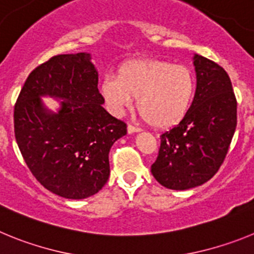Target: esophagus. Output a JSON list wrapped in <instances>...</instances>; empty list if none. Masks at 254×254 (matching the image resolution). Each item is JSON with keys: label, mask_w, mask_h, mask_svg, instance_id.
Instances as JSON below:
<instances>
[{"label": "esophagus", "mask_w": 254, "mask_h": 254, "mask_svg": "<svg viewBox=\"0 0 254 254\" xmlns=\"http://www.w3.org/2000/svg\"><path fill=\"white\" fill-rule=\"evenodd\" d=\"M141 129L138 128V127H133V126H131L129 125L128 127H127V132H128L129 134H132V133H136V132H140Z\"/></svg>", "instance_id": "1"}]
</instances>
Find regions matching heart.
I'll list each match as a JSON object with an SVG mask.
<instances>
[{"label":"heart","mask_w":254,"mask_h":254,"mask_svg":"<svg viewBox=\"0 0 254 254\" xmlns=\"http://www.w3.org/2000/svg\"><path fill=\"white\" fill-rule=\"evenodd\" d=\"M188 67L169 61L138 60L122 64L117 77L107 76L100 94L114 116H122L137 98L138 111L155 128H169L187 114L194 95Z\"/></svg>","instance_id":"b5f03b06"}]
</instances>
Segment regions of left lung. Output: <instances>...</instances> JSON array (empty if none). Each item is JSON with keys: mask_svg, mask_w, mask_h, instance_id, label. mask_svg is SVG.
Returning <instances> with one entry per match:
<instances>
[{"mask_svg": "<svg viewBox=\"0 0 254 254\" xmlns=\"http://www.w3.org/2000/svg\"><path fill=\"white\" fill-rule=\"evenodd\" d=\"M196 93L187 114L163 132L155 179L169 190H185L210 181L223 164L237 128V99L223 67L193 56Z\"/></svg>", "mask_w": 254, "mask_h": 254, "instance_id": "obj_1", "label": "left lung"}]
</instances>
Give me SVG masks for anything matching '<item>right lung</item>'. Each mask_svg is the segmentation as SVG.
<instances>
[{"label": "right lung", "instance_id": "right-lung-1", "mask_svg": "<svg viewBox=\"0 0 254 254\" xmlns=\"http://www.w3.org/2000/svg\"><path fill=\"white\" fill-rule=\"evenodd\" d=\"M42 97L57 100L58 111ZM103 104L86 52L55 56L26 78L13 111L15 138L33 176L52 193L82 199L107 183L109 150L127 126Z\"/></svg>", "mask_w": 254, "mask_h": 254}]
</instances>
